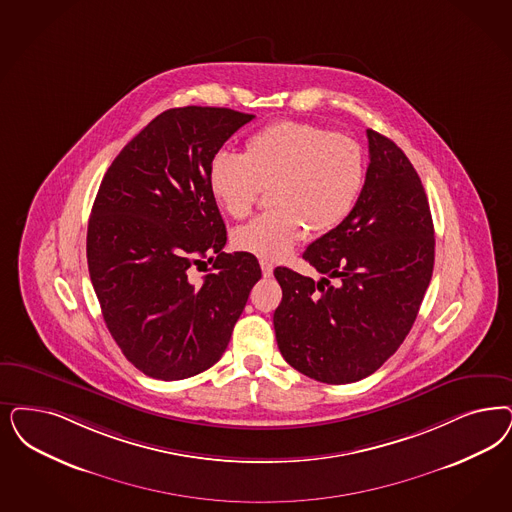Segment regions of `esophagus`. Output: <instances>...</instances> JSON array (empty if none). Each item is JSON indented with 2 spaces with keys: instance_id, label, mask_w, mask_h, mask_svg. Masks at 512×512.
Instances as JSON below:
<instances>
[{
  "instance_id": "34e87169",
  "label": "esophagus",
  "mask_w": 512,
  "mask_h": 512,
  "mask_svg": "<svg viewBox=\"0 0 512 512\" xmlns=\"http://www.w3.org/2000/svg\"><path fill=\"white\" fill-rule=\"evenodd\" d=\"M259 265H261V270H263V276H265V278H270V276H272V272H274V265H272L270 261H266V259H261V261H259Z\"/></svg>"
}]
</instances>
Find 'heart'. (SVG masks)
Listing matches in <instances>:
<instances>
[{
    "instance_id": "b5f03b06",
    "label": "heart",
    "mask_w": 512,
    "mask_h": 512,
    "mask_svg": "<svg viewBox=\"0 0 512 512\" xmlns=\"http://www.w3.org/2000/svg\"><path fill=\"white\" fill-rule=\"evenodd\" d=\"M365 183V157L357 141L306 123H276L246 141L244 155L219 151L208 168V187L232 219L253 212L270 189L274 212L234 232L240 251L266 261L287 257L308 229L340 227Z\"/></svg>"
}]
</instances>
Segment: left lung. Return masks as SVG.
<instances>
[{
  "label": "left lung",
  "instance_id": "1",
  "mask_svg": "<svg viewBox=\"0 0 512 512\" xmlns=\"http://www.w3.org/2000/svg\"><path fill=\"white\" fill-rule=\"evenodd\" d=\"M367 138L371 162L352 213L302 253L323 278L274 270L282 285L274 331L283 359L336 386L367 378L397 352L435 263L422 179L389 138L371 128Z\"/></svg>",
  "mask_w": 512,
  "mask_h": 512
}]
</instances>
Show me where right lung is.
Here are the masks:
<instances>
[{"instance_id": "add662e5", "label": "right lung", "mask_w": 512, "mask_h": 512, "mask_svg": "<svg viewBox=\"0 0 512 512\" xmlns=\"http://www.w3.org/2000/svg\"><path fill=\"white\" fill-rule=\"evenodd\" d=\"M253 117L168 109L124 145L96 194L90 282L113 340L151 378L183 380L215 365L261 280L255 255L223 251L227 229L208 187L213 155ZM206 262L213 270L194 286L188 270Z\"/></svg>"}]
</instances>
